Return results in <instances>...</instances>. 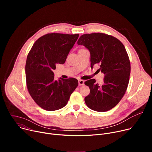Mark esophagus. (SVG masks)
I'll return each mask as SVG.
<instances>
[{
	"instance_id": "34e87169",
	"label": "esophagus",
	"mask_w": 152,
	"mask_h": 152,
	"mask_svg": "<svg viewBox=\"0 0 152 152\" xmlns=\"http://www.w3.org/2000/svg\"><path fill=\"white\" fill-rule=\"evenodd\" d=\"M79 85H80V86H81V85H84V80H79Z\"/></svg>"
}]
</instances>
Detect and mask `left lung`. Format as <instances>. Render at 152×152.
<instances>
[{"label": "left lung", "instance_id": "left-lung-1", "mask_svg": "<svg viewBox=\"0 0 152 152\" xmlns=\"http://www.w3.org/2000/svg\"><path fill=\"white\" fill-rule=\"evenodd\" d=\"M77 45L89 50L91 68L99 64V70L104 75L102 85L96 83L94 79L85 82L90 90L85 102L92 110L109 111L119 103L128 86L131 63L126 49L119 39L103 33L83 34Z\"/></svg>", "mask_w": 152, "mask_h": 152}]
</instances>
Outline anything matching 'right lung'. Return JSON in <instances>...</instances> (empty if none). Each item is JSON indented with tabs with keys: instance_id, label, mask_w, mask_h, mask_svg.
<instances>
[{
	"instance_id": "right-lung-1",
	"label": "right lung",
	"mask_w": 152,
	"mask_h": 152,
	"mask_svg": "<svg viewBox=\"0 0 152 152\" xmlns=\"http://www.w3.org/2000/svg\"><path fill=\"white\" fill-rule=\"evenodd\" d=\"M79 34H48L38 38L26 59L25 72L28 91L43 110L52 111L66 106L78 85L75 78L55 79L53 70L63 64Z\"/></svg>"
}]
</instances>
